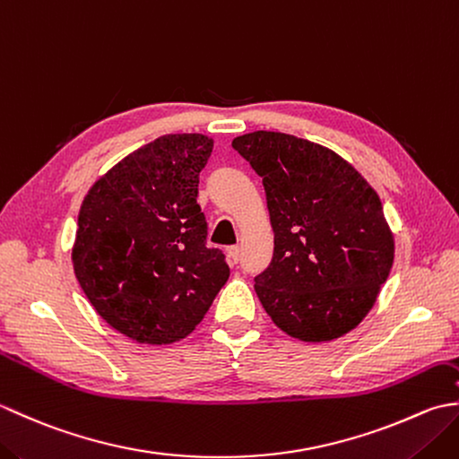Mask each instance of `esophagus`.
Masks as SVG:
<instances>
[{
  "mask_svg": "<svg viewBox=\"0 0 459 459\" xmlns=\"http://www.w3.org/2000/svg\"><path fill=\"white\" fill-rule=\"evenodd\" d=\"M227 258H229V262H230L232 266L238 264V262H240V248L238 247H230L227 250Z\"/></svg>",
  "mask_w": 459,
  "mask_h": 459,
  "instance_id": "esophagus-1",
  "label": "esophagus"
}]
</instances>
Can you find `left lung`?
Instances as JSON below:
<instances>
[{
  "instance_id": "left-lung-1",
  "label": "left lung",
  "mask_w": 459,
  "mask_h": 459,
  "mask_svg": "<svg viewBox=\"0 0 459 459\" xmlns=\"http://www.w3.org/2000/svg\"><path fill=\"white\" fill-rule=\"evenodd\" d=\"M260 178L274 256L255 278L262 307L307 343L355 329L394 260L383 203L353 165L324 145L281 132L232 140Z\"/></svg>"
}]
</instances>
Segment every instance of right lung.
<instances>
[{
	"label": "right lung",
	"instance_id": "right-lung-1",
	"mask_svg": "<svg viewBox=\"0 0 459 459\" xmlns=\"http://www.w3.org/2000/svg\"><path fill=\"white\" fill-rule=\"evenodd\" d=\"M211 152L203 134L161 135L114 165L82 201L76 280L106 324L138 343L187 337L229 280L197 203Z\"/></svg>",
	"mask_w": 459,
	"mask_h": 459
}]
</instances>
